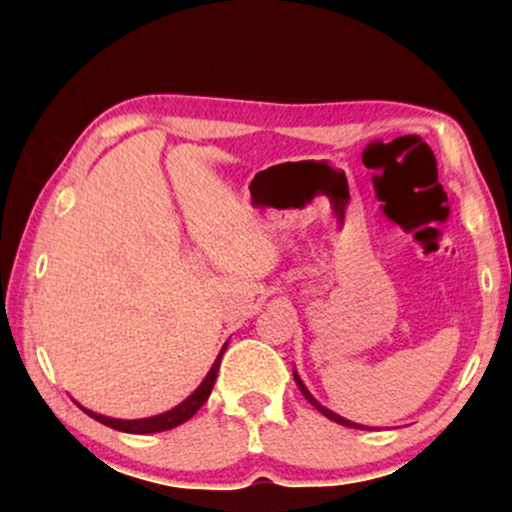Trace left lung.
<instances>
[{"instance_id":"obj_1","label":"left lung","mask_w":512,"mask_h":512,"mask_svg":"<svg viewBox=\"0 0 512 512\" xmlns=\"http://www.w3.org/2000/svg\"><path fill=\"white\" fill-rule=\"evenodd\" d=\"M293 380H296L298 390H301V392H303V397H305V399H308V402H310V404H313V407H315L317 411H320V414H325V416H327V419H332V421H334V424H342V426H349V428H363L361 424H354V421H349V419H344V416L334 414V411H332V409L322 407V404H320V402H317V399H315L313 395H310V390H308V387H305V385H303L301 375H298V373H296V370H293Z\"/></svg>"}]
</instances>
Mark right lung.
Here are the masks:
<instances>
[{"label": "right lung", "mask_w": 512, "mask_h": 512, "mask_svg": "<svg viewBox=\"0 0 512 512\" xmlns=\"http://www.w3.org/2000/svg\"><path fill=\"white\" fill-rule=\"evenodd\" d=\"M228 342L223 344V349L219 351V356H216L214 366L209 368L207 378L202 380V385L197 387L195 392H192L190 397L182 399L178 407L163 411V414H156V416H146V419H110V416H103V414H96V411L86 409V407H79L86 411L91 419L101 421V424L115 428V431H122V433H139V436H146V433H161V431H170V428L185 424L187 419H192V416L197 414L199 407H202L204 402H207L209 395H211V387L216 383V373H219V366H221V356L223 351H226Z\"/></svg>", "instance_id": "add662e5"}]
</instances>
